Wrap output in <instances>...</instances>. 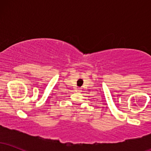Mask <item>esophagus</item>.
<instances>
[{
	"instance_id": "esophagus-1",
	"label": "esophagus",
	"mask_w": 151,
	"mask_h": 151,
	"mask_svg": "<svg viewBox=\"0 0 151 151\" xmlns=\"http://www.w3.org/2000/svg\"><path fill=\"white\" fill-rule=\"evenodd\" d=\"M78 91H81V89H79V88H78Z\"/></svg>"
}]
</instances>
